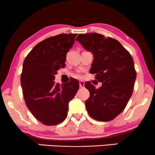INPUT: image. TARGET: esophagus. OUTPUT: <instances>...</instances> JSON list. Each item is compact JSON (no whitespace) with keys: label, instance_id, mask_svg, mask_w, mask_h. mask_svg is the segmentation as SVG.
I'll return each mask as SVG.
<instances>
[{"label":"esophagus","instance_id":"esophagus-1","mask_svg":"<svg viewBox=\"0 0 155 155\" xmlns=\"http://www.w3.org/2000/svg\"><path fill=\"white\" fill-rule=\"evenodd\" d=\"M79 85H80V87H83L84 85H85V82L83 81H81L79 82Z\"/></svg>","mask_w":155,"mask_h":155}]
</instances>
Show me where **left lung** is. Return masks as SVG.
Here are the masks:
<instances>
[{
    "instance_id": "1",
    "label": "left lung",
    "mask_w": 155,
    "mask_h": 155,
    "mask_svg": "<svg viewBox=\"0 0 155 155\" xmlns=\"http://www.w3.org/2000/svg\"><path fill=\"white\" fill-rule=\"evenodd\" d=\"M93 55L90 72L102 85L96 89L91 82L85 87L90 92L85 108L93 118L109 121L123 111L132 95L137 78L129 52L117 40L97 33L80 34L76 38Z\"/></svg>"
}]
</instances>
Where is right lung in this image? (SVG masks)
<instances>
[{
  "mask_svg": "<svg viewBox=\"0 0 155 155\" xmlns=\"http://www.w3.org/2000/svg\"><path fill=\"white\" fill-rule=\"evenodd\" d=\"M77 34H61L43 40L25 58L21 76L26 106L38 121L57 125L68 116L69 103L79 88L72 78L62 86L54 81L57 70L64 68L66 54Z\"/></svg>",
  "mask_w": 155,
  "mask_h": 155,
  "instance_id": "add662e5",
  "label": "right lung"
}]
</instances>
